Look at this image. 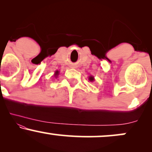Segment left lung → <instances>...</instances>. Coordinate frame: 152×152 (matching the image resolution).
<instances>
[{"label": "left lung", "instance_id": "obj_1", "mask_svg": "<svg viewBox=\"0 0 152 152\" xmlns=\"http://www.w3.org/2000/svg\"><path fill=\"white\" fill-rule=\"evenodd\" d=\"M88 79H89L90 81H94V77L92 76H90L89 77H88Z\"/></svg>", "mask_w": 152, "mask_h": 152}]
</instances>
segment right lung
I'll use <instances>...</instances> for the list:
<instances>
[{"instance_id": "1", "label": "right lung", "mask_w": 152, "mask_h": 152, "mask_svg": "<svg viewBox=\"0 0 152 152\" xmlns=\"http://www.w3.org/2000/svg\"><path fill=\"white\" fill-rule=\"evenodd\" d=\"M58 74V71H55V74H54V75H55V76H56Z\"/></svg>"}]
</instances>
